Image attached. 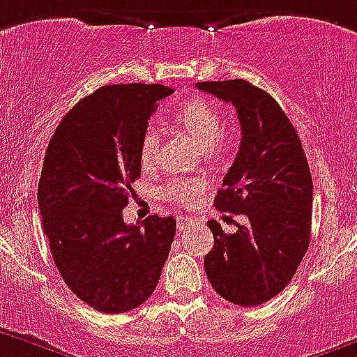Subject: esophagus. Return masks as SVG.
I'll list each match as a JSON object with an SVG mask.
<instances>
[{
	"label": "esophagus",
	"mask_w": 357,
	"mask_h": 357,
	"mask_svg": "<svg viewBox=\"0 0 357 357\" xmlns=\"http://www.w3.org/2000/svg\"><path fill=\"white\" fill-rule=\"evenodd\" d=\"M192 222H194V218L185 217V215H179V217H178V229L179 231L186 229L188 226H192Z\"/></svg>",
	"instance_id": "esophagus-1"
}]
</instances>
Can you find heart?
Masks as SVG:
<instances>
[{"instance_id":"1","label":"heart","mask_w":357,"mask_h":357,"mask_svg":"<svg viewBox=\"0 0 357 357\" xmlns=\"http://www.w3.org/2000/svg\"><path fill=\"white\" fill-rule=\"evenodd\" d=\"M174 123L179 124L186 133H190L201 147L215 151L222 146V115L211 102L201 98H194L174 112ZM160 146V137L156 128L147 126L142 133L139 147L140 163L151 165L156 160ZM204 183L197 179L172 178L163 186V195L179 204H188L194 201V195L201 190Z\"/></svg>"}]
</instances>
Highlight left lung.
Segmentation results:
<instances>
[{
  "label": "left lung",
  "instance_id": "8db88e82",
  "mask_svg": "<svg viewBox=\"0 0 357 357\" xmlns=\"http://www.w3.org/2000/svg\"><path fill=\"white\" fill-rule=\"evenodd\" d=\"M195 86L236 108L242 142L215 208L247 217L233 234L208 220L215 243L204 256V271L220 297L259 306L288 287L310 247V165L297 131L271 94L245 79Z\"/></svg>",
  "mask_w": 357,
  "mask_h": 357
}]
</instances>
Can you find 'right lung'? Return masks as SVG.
<instances>
[{"instance_id": "obj_1", "label": "right lung", "mask_w": 357, "mask_h": 357, "mask_svg": "<svg viewBox=\"0 0 357 357\" xmlns=\"http://www.w3.org/2000/svg\"><path fill=\"white\" fill-rule=\"evenodd\" d=\"M172 89L101 86L70 108L51 137L38 208L51 256L70 291L101 313H126L155 291L176 234L172 217L128 226L123 210L142 171L140 139Z\"/></svg>"}]
</instances>
